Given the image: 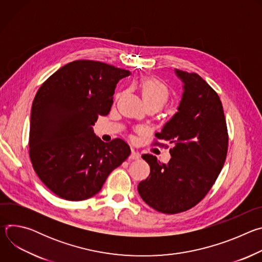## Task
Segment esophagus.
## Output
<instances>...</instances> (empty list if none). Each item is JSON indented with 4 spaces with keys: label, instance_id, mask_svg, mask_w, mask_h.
<instances>
[{
    "label": "esophagus",
    "instance_id": "1",
    "mask_svg": "<svg viewBox=\"0 0 262 262\" xmlns=\"http://www.w3.org/2000/svg\"><path fill=\"white\" fill-rule=\"evenodd\" d=\"M139 158H140V154L137 150H135V149H132V154L129 156V159L130 160H138Z\"/></svg>",
    "mask_w": 262,
    "mask_h": 262
}]
</instances>
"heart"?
I'll list each match as a JSON object with an SVG mask.
<instances>
[{
  "mask_svg": "<svg viewBox=\"0 0 262 262\" xmlns=\"http://www.w3.org/2000/svg\"><path fill=\"white\" fill-rule=\"evenodd\" d=\"M141 91L147 105L163 107L169 100L170 91L166 84L157 79H145L141 83Z\"/></svg>",
  "mask_w": 262,
  "mask_h": 262,
  "instance_id": "1",
  "label": "heart"
}]
</instances>
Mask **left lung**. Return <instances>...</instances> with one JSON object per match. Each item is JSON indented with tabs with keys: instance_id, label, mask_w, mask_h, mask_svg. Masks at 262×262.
<instances>
[{
	"instance_id": "8db88e82",
	"label": "left lung",
	"mask_w": 262,
	"mask_h": 262,
	"mask_svg": "<svg viewBox=\"0 0 262 262\" xmlns=\"http://www.w3.org/2000/svg\"><path fill=\"white\" fill-rule=\"evenodd\" d=\"M175 71L184 84L182 99L177 113L156 134L158 140L173 144L172 158L162 164L152 155H143L150 174L138 185L144 202L167 214L189 210L207 195L228 151L227 124L217 93L199 74ZM158 140L154 144L165 145Z\"/></svg>"
}]
</instances>
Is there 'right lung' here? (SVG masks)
Wrapping results in <instances>:
<instances>
[{
    "instance_id": "right-lung-1",
    "label": "right lung",
    "mask_w": 262,
    "mask_h": 262,
    "mask_svg": "<svg viewBox=\"0 0 262 262\" xmlns=\"http://www.w3.org/2000/svg\"><path fill=\"white\" fill-rule=\"evenodd\" d=\"M129 73L99 61L77 60L58 69L37 91L29 156L37 176L60 198L94 196L130 155L122 139L104 143L92 129L99 115L110 113L116 85Z\"/></svg>"
}]
</instances>
